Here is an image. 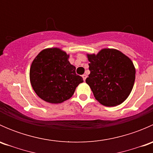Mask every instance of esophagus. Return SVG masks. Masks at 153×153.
I'll return each instance as SVG.
<instances>
[{
	"label": "esophagus",
	"mask_w": 153,
	"mask_h": 153,
	"mask_svg": "<svg viewBox=\"0 0 153 153\" xmlns=\"http://www.w3.org/2000/svg\"><path fill=\"white\" fill-rule=\"evenodd\" d=\"M86 75H85V74H84V75H82V78H83V79H84V81H85V80H86Z\"/></svg>",
	"instance_id": "34e87169"
}]
</instances>
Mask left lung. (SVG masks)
<instances>
[{
	"label": "left lung",
	"instance_id": "8db88e82",
	"mask_svg": "<svg viewBox=\"0 0 153 153\" xmlns=\"http://www.w3.org/2000/svg\"><path fill=\"white\" fill-rule=\"evenodd\" d=\"M90 74L86 83L95 99L106 106L122 104L130 94L135 69L130 58L115 49H103L97 55L87 54Z\"/></svg>",
	"mask_w": 153,
	"mask_h": 153
}]
</instances>
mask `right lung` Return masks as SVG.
<instances>
[{"label": "right lung", "instance_id": "obj_1", "mask_svg": "<svg viewBox=\"0 0 153 153\" xmlns=\"http://www.w3.org/2000/svg\"><path fill=\"white\" fill-rule=\"evenodd\" d=\"M69 55L59 48L41 51L33 60L29 71L30 83L39 98L50 104L69 99L83 78L68 61Z\"/></svg>", "mask_w": 153, "mask_h": 153}]
</instances>
